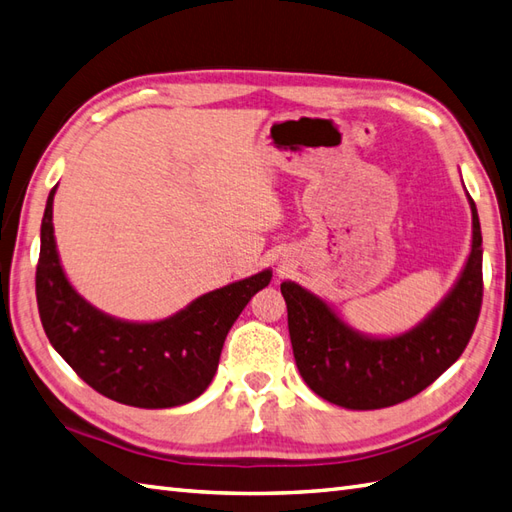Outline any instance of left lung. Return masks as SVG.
<instances>
[{
    "mask_svg": "<svg viewBox=\"0 0 512 512\" xmlns=\"http://www.w3.org/2000/svg\"><path fill=\"white\" fill-rule=\"evenodd\" d=\"M471 200L473 244L454 290L419 327L397 338L355 334L318 296L281 283L299 373L318 397L349 410H379L419 395L454 364L482 307V231Z\"/></svg>",
    "mask_w": 512,
    "mask_h": 512,
    "instance_id": "obj_1",
    "label": "left lung"
}]
</instances>
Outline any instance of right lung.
Instances as JSON below:
<instances>
[{
    "instance_id": "right-lung-1",
    "label": "right lung",
    "mask_w": 512,
    "mask_h": 512,
    "mask_svg": "<svg viewBox=\"0 0 512 512\" xmlns=\"http://www.w3.org/2000/svg\"><path fill=\"white\" fill-rule=\"evenodd\" d=\"M54 192L43 213L37 264V305L52 347L82 382L126 406L172 408L202 395L235 318L272 272L202 294L159 323H124L95 310L65 279L52 227Z\"/></svg>"
}]
</instances>
